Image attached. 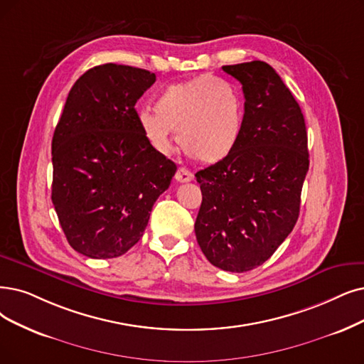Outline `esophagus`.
<instances>
[{
  "mask_svg": "<svg viewBox=\"0 0 364 364\" xmlns=\"http://www.w3.org/2000/svg\"><path fill=\"white\" fill-rule=\"evenodd\" d=\"M174 179H176L178 182H190L193 179V174L190 170L181 167V168H178L176 174H174Z\"/></svg>",
  "mask_w": 364,
  "mask_h": 364,
  "instance_id": "esophagus-1",
  "label": "esophagus"
}]
</instances>
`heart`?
Here are the masks:
<instances>
[{
    "instance_id": "b5f03b06",
    "label": "heart",
    "mask_w": 364,
    "mask_h": 364,
    "mask_svg": "<svg viewBox=\"0 0 364 364\" xmlns=\"http://www.w3.org/2000/svg\"><path fill=\"white\" fill-rule=\"evenodd\" d=\"M154 112L141 110L144 137L161 154L179 146L200 163L216 164L236 149L243 129V100L231 82L200 76L167 86L155 98Z\"/></svg>"
}]
</instances>
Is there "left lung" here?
I'll return each mask as SVG.
<instances>
[{
    "mask_svg": "<svg viewBox=\"0 0 364 364\" xmlns=\"http://www.w3.org/2000/svg\"><path fill=\"white\" fill-rule=\"evenodd\" d=\"M223 70L242 83L243 129L230 156L196 173L203 200L194 230L215 267L242 273L267 261L297 223L308 134L299 103L267 63Z\"/></svg>",
    "mask_w": 364,
    "mask_h": 364,
    "instance_id": "left-lung-1",
    "label": "left lung"
}]
</instances>
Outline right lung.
I'll return each instance as SVG.
<instances>
[{
	"label": "right lung",
	"mask_w": 364,
	"mask_h": 364,
	"mask_svg": "<svg viewBox=\"0 0 364 364\" xmlns=\"http://www.w3.org/2000/svg\"><path fill=\"white\" fill-rule=\"evenodd\" d=\"M155 75L97 65L76 80L52 139V203L70 246L106 259L140 240L176 164L144 137L137 100Z\"/></svg>",
	"instance_id": "add662e5"
}]
</instances>
